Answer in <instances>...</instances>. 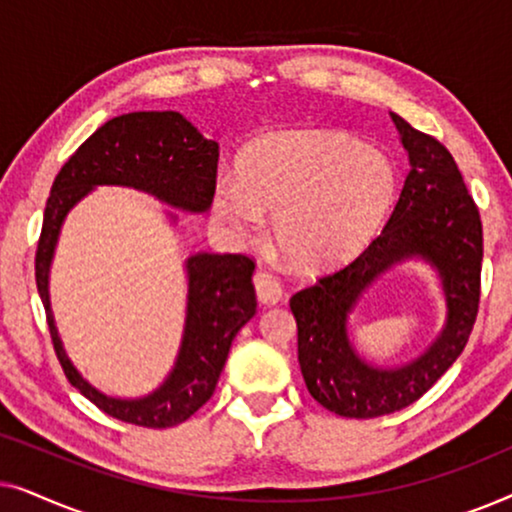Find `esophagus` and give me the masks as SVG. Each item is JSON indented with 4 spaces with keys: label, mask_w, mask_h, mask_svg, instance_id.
<instances>
[{
    "label": "esophagus",
    "mask_w": 512,
    "mask_h": 512,
    "mask_svg": "<svg viewBox=\"0 0 512 512\" xmlns=\"http://www.w3.org/2000/svg\"><path fill=\"white\" fill-rule=\"evenodd\" d=\"M254 289H256V296L261 300L263 305H277L279 300H282V286L275 277L270 275L268 270H256L254 275Z\"/></svg>",
    "instance_id": "obj_1"
}]
</instances>
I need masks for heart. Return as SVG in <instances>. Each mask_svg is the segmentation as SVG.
<instances>
[{
    "label": "heart",
    "instance_id": "1",
    "mask_svg": "<svg viewBox=\"0 0 512 512\" xmlns=\"http://www.w3.org/2000/svg\"><path fill=\"white\" fill-rule=\"evenodd\" d=\"M396 195L391 160L359 139L289 130L242 153L237 179L219 174L212 209L226 233L247 242L272 214V237L293 265L321 270L366 247Z\"/></svg>",
    "mask_w": 512,
    "mask_h": 512
}]
</instances>
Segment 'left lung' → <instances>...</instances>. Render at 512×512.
I'll list each match as a JSON object with an SVG mask.
<instances>
[{"label": "left lung", "mask_w": 512, "mask_h": 512, "mask_svg": "<svg viewBox=\"0 0 512 512\" xmlns=\"http://www.w3.org/2000/svg\"><path fill=\"white\" fill-rule=\"evenodd\" d=\"M410 172L382 233L345 268L291 298L298 363L312 398L340 417L408 408L464 352L480 300L482 223L452 153L391 111ZM424 262L439 279L446 319L425 352L401 367L368 362L353 345L351 314L379 279Z\"/></svg>", "instance_id": "8db88e82"}]
</instances>
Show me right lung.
I'll return each instance as SVG.
<instances>
[{
  "mask_svg": "<svg viewBox=\"0 0 512 512\" xmlns=\"http://www.w3.org/2000/svg\"><path fill=\"white\" fill-rule=\"evenodd\" d=\"M216 165L219 144L179 111H135L97 128L53 181L37 247V289L53 347L72 387L121 422L167 429L186 422L212 398L235 335L256 314L251 284L256 265L242 254L191 251L184 261V331L170 373L144 396H109L79 373L55 324L51 265L62 226L67 214L97 186L135 188L179 212L205 214L212 207ZM172 209H165V216L170 226H177L179 216Z\"/></svg>",
  "mask_w": 512,
  "mask_h": 512,
  "instance_id": "add662e5",
  "label": "right lung"
}]
</instances>
